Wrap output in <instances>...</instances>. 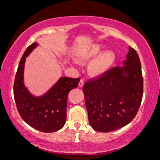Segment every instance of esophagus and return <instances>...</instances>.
I'll return each mask as SVG.
<instances>
[{"label":"esophagus","mask_w":160,"mask_h":160,"mask_svg":"<svg viewBox=\"0 0 160 160\" xmlns=\"http://www.w3.org/2000/svg\"><path fill=\"white\" fill-rule=\"evenodd\" d=\"M83 85H84V79L83 78H81L79 83H78V86L80 87H82Z\"/></svg>","instance_id":"esophagus-1"}]
</instances>
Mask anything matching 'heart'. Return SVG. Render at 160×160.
Returning <instances> with one entry per match:
<instances>
[{
    "instance_id": "heart-1",
    "label": "heart",
    "mask_w": 160,
    "mask_h": 160,
    "mask_svg": "<svg viewBox=\"0 0 160 160\" xmlns=\"http://www.w3.org/2000/svg\"><path fill=\"white\" fill-rule=\"evenodd\" d=\"M102 50L101 45L94 43L87 46L76 52V57L81 62H87L99 54ZM116 54L113 51H106L98 56L89 67V71L93 74H100L106 71L114 62Z\"/></svg>"
}]
</instances>
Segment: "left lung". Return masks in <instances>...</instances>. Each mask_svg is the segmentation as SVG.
Here are the masks:
<instances>
[{"label":"left lung","instance_id":"obj_1","mask_svg":"<svg viewBox=\"0 0 160 160\" xmlns=\"http://www.w3.org/2000/svg\"><path fill=\"white\" fill-rule=\"evenodd\" d=\"M123 65L89 79L83 87L89 122L98 132H111L127 125L141 106L143 92L141 64L131 47Z\"/></svg>","mask_w":160,"mask_h":160}]
</instances>
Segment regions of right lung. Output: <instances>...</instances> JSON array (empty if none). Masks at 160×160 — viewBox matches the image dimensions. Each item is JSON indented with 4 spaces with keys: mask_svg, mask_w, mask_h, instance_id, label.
<instances>
[{
    "mask_svg": "<svg viewBox=\"0 0 160 160\" xmlns=\"http://www.w3.org/2000/svg\"><path fill=\"white\" fill-rule=\"evenodd\" d=\"M37 45L35 42L29 46L19 61L14 84V100L19 115L28 125L41 132H52L64 126L68 95L77 87L80 78L61 77L43 95H32L24 84V68L26 58Z\"/></svg>",
    "mask_w": 160,
    "mask_h": 160,
    "instance_id": "1",
    "label": "right lung"
}]
</instances>
